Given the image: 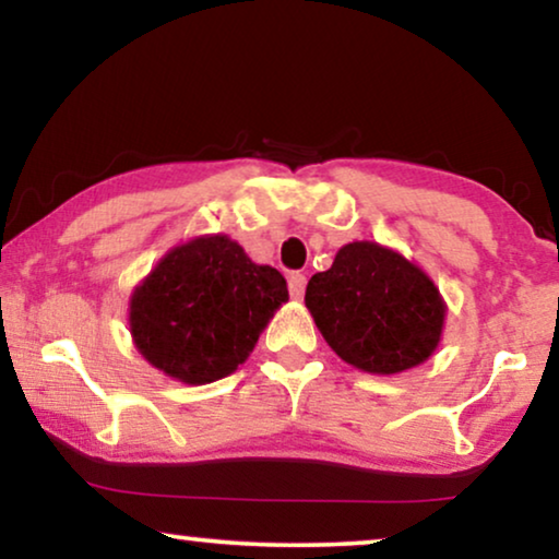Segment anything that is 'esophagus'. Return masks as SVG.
<instances>
[{
    "instance_id": "1",
    "label": "esophagus",
    "mask_w": 559,
    "mask_h": 559,
    "mask_svg": "<svg viewBox=\"0 0 559 559\" xmlns=\"http://www.w3.org/2000/svg\"><path fill=\"white\" fill-rule=\"evenodd\" d=\"M287 287H289V295H293L295 300H300L305 295V287H308V277H305L302 272H293L287 277Z\"/></svg>"
}]
</instances>
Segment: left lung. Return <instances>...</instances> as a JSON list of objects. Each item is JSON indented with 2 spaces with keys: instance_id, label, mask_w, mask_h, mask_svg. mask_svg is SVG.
<instances>
[{
  "instance_id": "left-lung-1",
  "label": "left lung",
  "mask_w": 559,
  "mask_h": 559,
  "mask_svg": "<svg viewBox=\"0 0 559 559\" xmlns=\"http://www.w3.org/2000/svg\"><path fill=\"white\" fill-rule=\"evenodd\" d=\"M305 305L335 354L369 373H400L438 348L445 305L430 277L392 249L346 243L312 274Z\"/></svg>"
}]
</instances>
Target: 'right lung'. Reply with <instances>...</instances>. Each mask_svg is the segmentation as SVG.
I'll use <instances>...</instances> for the list:
<instances>
[{
  "label": "right lung",
  "mask_w": 559,
  "mask_h": 559,
  "mask_svg": "<svg viewBox=\"0 0 559 559\" xmlns=\"http://www.w3.org/2000/svg\"><path fill=\"white\" fill-rule=\"evenodd\" d=\"M287 300L274 266L254 264L226 236L173 249L134 289L132 338L159 371L209 384L247 361L262 328Z\"/></svg>",
  "instance_id": "obj_1"
}]
</instances>
